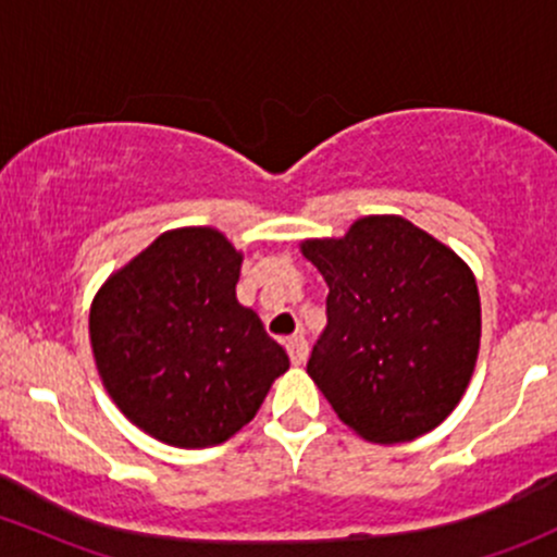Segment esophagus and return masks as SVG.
Returning a JSON list of instances; mask_svg holds the SVG:
<instances>
[{
  "mask_svg": "<svg viewBox=\"0 0 557 557\" xmlns=\"http://www.w3.org/2000/svg\"><path fill=\"white\" fill-rule=\"evenodd\" d=\"M285 349H288L290 362H294V366H304V362H307L309 344H307V338H304V336L288 338V342H285Z\"/></svg>",
  "mask_w": 557,
  "mask_h": 557,
  "instance_id": "esophagus-1",
  "label": "esophagus"
}]
</instances>
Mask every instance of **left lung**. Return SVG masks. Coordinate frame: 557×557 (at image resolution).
Returning a JSON list of instances; mask_svg holds the SVG:
<instances>
[{
    "instance_id": "left-lung-1",
    "label": "left lung",
    "mask_w": 557,
    "mask_h": 557,
    "mask_svg": "<svg viewBox=\"0 0 557 557\" xmlns=\"http://www.w3.org/2000/svg\"><path fill=\"white\" fill-rule=\"evenodd\" d=\"M327 285V325L307 373L368 443H406L459 406L480 349L472 269L403 215L304 239Z\"/></svg>"
}]
</instances>
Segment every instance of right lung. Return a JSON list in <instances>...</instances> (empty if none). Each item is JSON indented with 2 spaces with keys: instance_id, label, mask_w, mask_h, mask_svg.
I'll return each instance as SVG.
<instances>
[{
  "instance_id": "right-lung-1",
  "label": "right lung",
  "mask_w": 557,
  "mask_h": 557,
  "mask_svg": "<svg viewBox=\"0 0 557 557\" xmlns=\"http://www.w3.org/2000/svg\"><path fill=\"white\" fill-rule=\"evenodd\" d=\"M243 250L213 226H181L109 274L90 307L98 376L122 413L175 448L230 441L290 368L237 301Z\"/></svg>"
}]
</instances>
